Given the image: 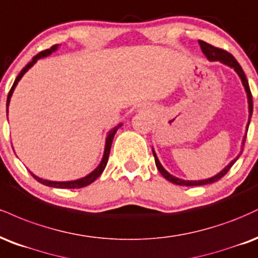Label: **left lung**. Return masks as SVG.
I'll list each match as a JSON object with an SVG mask.
<instances>
[{
	"label": "left lung",
	"instance_id": "1",
	"mask_svg": "<svg viewBox=\"0 0 258 258\" xmlns=\"http://www.w3.org/2000/svg\"><path fill=\"white\" fill-rule=\"evenodd\" d=\"M199 44H201L202 51H203V53H204V55L207 56V59L209 60V61H220L221 63H223V65L228 66V68H231V69L234 70V71L238 74L239 77H240L241 83H243V86L245 88V92H246L247 104H249V120H247V124H246V133H247L251 116H252L253 104H252V95H251V92H250L249 82H247V80H246V76H245L243 69H241V66L239 65V62L237 61V60H235V57L233 56L232 54L227 53L226 50L214 47V45L209 44V43H207V42H204V41H199ZM246 133H245V135H244V138H243V142H241V151H240V153H239L234 159L231 160V163H229V164L227 165V166H225V168H223L222 170L219 172V174H216L213 177L204 178V180L193 181V180H182V178H178L176 176H174V175L169 174V172L166 171L164 168H163V165L160 164L158 157H157L156 152H154V150L152 148V152H153V156H154V162H156L157 169H158L160 174H162L163 176L166 178V180L170 181V182L175 183V184H178V186H203V184H209V183L216 182V181H219L221 177L225 176V175L227 174V171H228L229 169L232 168V165L234 164V163L238 160L239 157H240L241 152H243V146H244L245 139H246Z\"/></svg>",
	"mask_w": 258,
	"mask_h": 258
}]
</instances>
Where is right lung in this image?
<instances>
[{
    "mask_svg": "<svg viewBox=\"0 0 258 258\" xmlns=\"http://www.w3.org/2000/svg\"><path fill=\"white\" fill-rule=\"evenodd\" d=\"M57 48H59V44H55V45H53V47H51L50 49H47V50H44V51H41V53H38L37 55L33 56L31 61H30V62L27 63V65L25 66V68L21 70V72H20L19 75H18L17 80L14 81L13 86H12L11 90H9V93H8V96H7V116H8V106H9V102H11V98H12V95H13V92H14L15 87H17L18 82H19V81L21 80V77H23V76L25 75L26 72L29 71V70L31 69L32 66L35 65L36 62H37V60L42 59V57H45V56L50 55V54L54 53V51H55V50L57 49ZM122 125H123L122 123L118 124L117 126H114L113 129H111L110 132L107 133V136H106V141H105L104 154H102L101 162L99 163V165L96 166V168L94 169V170H93L92 172H90V174L86 175V176H84V177L77 178V180H72V181H50V180H44V178H41V177L36 176V175L33 174V172H31V171H30V174H31L32 176L35 177L36 180H37L39 183L44 184V186H48V187H54V188H70V189H72V188H82V187H86V186H88V184L93 183L94 181H95L96 178H98V177L100 176V175L102 174V171L105 170L106 164H107V160H108V156H110L111 145H112V141H113L114 134H116L117 130L119 129Z\"/></svg>",
    "mask_w": 258,
    "mask_h": 258,
    "instance_id": "add662e5",
    "label": "right lung"
}]
</instances>
